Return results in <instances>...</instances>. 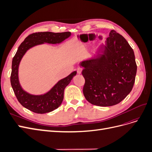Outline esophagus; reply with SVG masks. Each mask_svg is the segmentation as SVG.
Returning <instances> with one entry per match:
<instances>
[{
    "label": "esophagus",
    "instance_id": "1",
    "mask_svg": "<svg viewBox=\"0 0 152 152\" xmlns=\"http://www.w3.org/2000/svg\"><path fill=\"white\" fill-rule=\"evenodd\" d=\"M82 69L81 68H78L77 70V72L78 74H80V73H82Z\"/></svg>",
    "mask_w": 152,
    "mask_h": 152
}]
</instances>
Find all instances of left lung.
I'll use <instances>...</instances> for the list:
<instances>
[{
	"mask_svg": "<svg viewBox=\"0 0 152 152\" xmlns=\"http://www.w3.org/2000/svg\"><path fill=\"white\" fill-rule=\"evenodd\" d=\"M85 79L83 93L96 106L110 107L125 99L134 84L137 65L133 49L112 30L94 57L80 63Z\"/></svg>",
	"mask_w": 152,
	"mask_h": 152,
	"instance_id": "left-lung-1",
	"label": "left lung"
}]
</instances>
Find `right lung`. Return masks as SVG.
<instances>
[{"label":"right lung","mask_w":152,"mask_h":152,"mask_svg":"<svg viewBox=\"0 0 152 152\" xmlns=\"http://www.w3.org/2000/svg\"><path fill=\"white\" fill-rule=\"evenodd\" d=\"M70 35V31L62 33H53L50 31L37 32L29 35L20 44L12 59L11 84L18 102L23 107L34 113L42 114L52 112L61 105L64 98V90L70 84L73 77L76 75V71L59 80L51 89L45 94L34 95L23 89L18 77V68L22 58L30 48L44 43L60 44Z\"/></svg>","instance_id":"add662e5"}]
</instances>
